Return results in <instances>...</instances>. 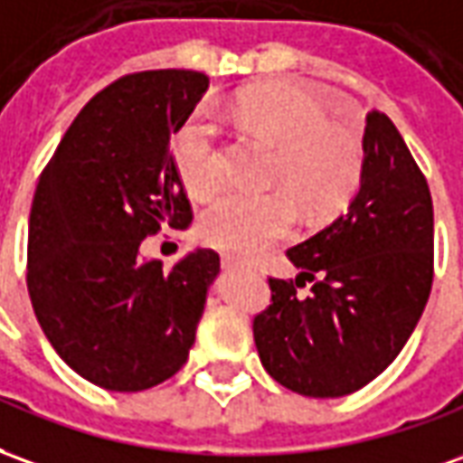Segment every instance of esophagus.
<instances>
[{"label": "esophagus", "mask_w": 463, "mask_h": 463, "mask_svg": "<svg viewBox=\"0 0 463 463\" xmlns=\"http://www.w3.org/2000/svg\"><path fill=\"white\" fill-rule=\"evenodd\" d=\"M222 264H224V269H234V267H241L244 262L234 254H222Z\"/></svg>", "instance_id": "esophagus-1"}]
</instances>
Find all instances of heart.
<instances>
[{
    "label": "heart",
    "mask_w": 463,
    "mask_h": 463,
    "mask_svg": "<svg viewBox=\"0 0 463 463\" xmlns=\"http://www.w3.org/2000/svg\"><path fill=\"white\" fill-rule=\"evenodd\" d=\"M234 116L254 136L277 148L272 178L315 213L337 209L355 189L360 148L355 138L330 126L312 92L298 85H262L244 92ZM171 156L191 196L206 199L224 178L219 128L206 113L191 116L171 140ZM295 222L285 194L226 191L201 216V237L226 251L254 254L289 234Z\"/></svg>",
    "instance_id": "heart-1"
}]
</instances>
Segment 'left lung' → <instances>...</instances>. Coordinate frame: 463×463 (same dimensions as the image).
I'll return each instance as SVG.
<instances>
[{
  "mask_svg": "<svg viewBox=\"0 0 463 463\" xmlns=\"http://www.w3.org/2000/svg\"><path fill=\"white\" fill-rule=\"evenodd\" d=\"M287 257L299 274L269 277L272 305L254 317L264 371L299 396L355 393L403 350L433 282L431 191L385 113L365 118L347 213ZM305 281L311 292L299 296Z\"/></svg>",
  "mask_w": 463,
  "mask_h": 463,
  "instance_id": "8db88e82",
  "label": "left lung"
}]
</instances>
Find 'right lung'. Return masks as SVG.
Returning <instances> with one entry per match:
<instances>
[{"mask_svg":"<svg viewBox=\"0 0 463 463\" xmlns=\"http://www.w3.org/2000/svg\"><path fill=\"white\" fill-rule=\"evenodd\" d=\"M209 88L194 70L126 75L72 120L30 212L27 289L57 355L105 391H146L184 368L196 340L213 250L165 269L140 254L161 226L189 229L176 133Z\"/></svg>","mask_w":463,"mask_h":463,"instance_id":"right-lung-1","label":"right lung"}]
</instances>
